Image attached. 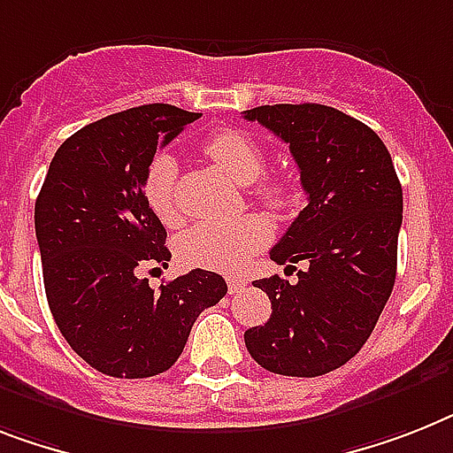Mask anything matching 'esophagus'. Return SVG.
Returning a JSON list of instances; mask_svg holds the SVG:
<instances>
[{
  "instance_id": "obj_1",
  "label": "esophagus",
  "mask_w": 453,
  "mask_h": 453,
  "mask_svg": "<svg viewBox=\"0 0 453 453\" xmlns=\"http://www.w3.org/2000/svg\"><path fill=\"white\" fill-rule=\"evenodd\" d=\"M226 285H229V294H238V291L245 289L248 280L241 278V275H231V278H226Z\"/></svg>"
}]
</instances>
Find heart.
<instances>
[{
  "mask_svg": "<svg viewBox=\"0 0 453 453\" xmlns=\"http://www.w3.org/2000/svg\"><path fill=\"white\" fill-rule=\"evenodd\" d=\"M203 155L226 178L238 185H252L264 171V152L248 134L235 129L215 132L203 145ZM252 194L268 211L280 212L294 201V187L285 178H266L254 182ZM143 199L155 218L166 226L180 219L175 203V162L173 157L157 155L143 178ZM271 241V224L261 215H241L229 222H203L185 229L178 238V254L189 266L235 273L252 254L266 248Z\"/></svg>",
  "mask_w": 453,
  "mask_h": 453,
  "instance_id": "heart-1",
  "label": "heart"
}]
</instances>
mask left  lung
<instances>
[{"label": "left lung", "mask_w": 453, "mask_h": 453, "mask_svg": "<svg viewBox=\"0 0 453 453\" xmlns=\"http://www.w3.org/2000/svg\"><path fill=\"white\" fill-rule=\"evenodd\" d=\"M289 143L308 205L271 250L296 282L254 280L271 319L245 331L250 357L287 377H317L365 345L395 282L403 187L387 145L368 125L321 104L245 111ZM285 268V271H287Z\"/></svg>", "instance_id": "1"}]
</instances>
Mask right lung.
<instances>
[{
    "label": "right lung",
    "instance_id": "right-lung-1",
    "mask_svg": "<svg viewBox=\"0 0 453 453\" xmlns=\"http://www.w3.org/2000/svg\"><path fill=\"white\" fill-rule=\"evenodd\" d=\"M201 113L148 104L101 118L59 145L34 205L43 285L59 334L104 375L141 380L178 361L196 317L226 294L194 268L159 291L138 273L166 266V229L143 199L145 171Z\"/></svg>",
    "mask_w": 453,
    "mask_h": 453
}]
</instances>
